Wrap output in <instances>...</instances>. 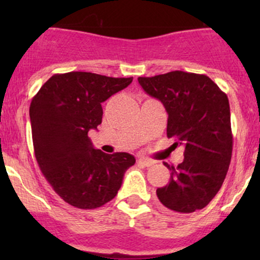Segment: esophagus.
I'll list each match as a JSON object with an SVG mask.
<instances>
[{
  "label": "esophagus",
  "instance_id": "esophagus-1",
  "mask_svg": "<svg viewBox=\"0 0 260 260\" xmlns=\"http://www.w3.org/2000/svg\"><path fill=\"white\" fill-rule=\"evenodd\" d=\"M138 164L142 165V166L149 167V166H152V165H153V162H152L151 159L145 158V157H140V158H138Z\"/></svg>",
  "mask_w": 260,
  "mask_h": 260
}]
</instances>
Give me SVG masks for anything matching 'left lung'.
Instances as JSON below:
<instances>
[{"instance_id": "left-lung-1", "label": "left lung", "mask_w": 260, "mask_h": 260, "mask_svg": "<svg viewBox=\"0 0 260 260\" xmlns=\"http://www.w3.org/2000/svg\"><path fill=\"white\" fill-rule=\"evenodd\" d=\"M138 83L148 95L161 101L169 114L167 137L185 147L177 166L165 162L170 182L157 188L162 205L188 214L204 209L224 182L233 152L228 96L204 74L176 70Z\"/></svg>"}]
</instances>
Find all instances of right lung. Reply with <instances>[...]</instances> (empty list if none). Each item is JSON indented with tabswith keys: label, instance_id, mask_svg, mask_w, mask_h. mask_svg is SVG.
Returning a JSON list of instances; mask_svg holds the SVG:
<instances>
[{
	"label": "right lung",
	"instance_id": "obj_1",
	"mask_svg": "<svg viewBox=\"0 0 260 260\" xmlns=\"http://www.w3.org/2000/svg\"><path fill=\"white\" fill-rule=\"evenodd\" d=\"M132 80L86 72L55 74L31 101L36 161L55 192L74 208L90 210L114 199L124 172L136 164L125 152L95 149L88 137L102 123V103Z\"/></svg>",
	"mask_w": 260,
	"mask_h": 260
}]
</instances>
